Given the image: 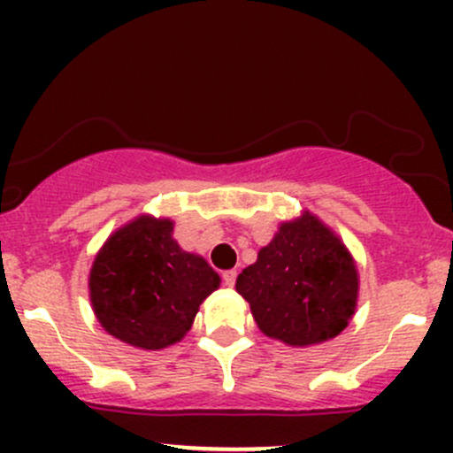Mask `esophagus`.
<instances>
[{
	"label": "esophagus",
	"mask_w": 453,
	"mask_h": 453,
	"mask_svg": "<svg viewBox=\"0 0 453 453\" xmlns=\"http://www.w3.org/2000/svg\"><path fill=\"white\" fill-rule=\"evenodd\" d=\"M221 280L226 288H234V283H236V270H223Z\"/></svg>",
	"instance_id": "34e87169"
}]
</instances>
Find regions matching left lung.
Segmentation results:
<instances>
[{
  "mask_svg": "<svg viewBox=\"0 0 453 453\" xmlns=\"http://www.w3.org/2000/svg\"><path fill=\"white\" fill-rule=\"evenodd\" d=\"M236 292L270 339L304 347L334 339L357 298L356 264L317 217L283 223L257 262L238 274Z\"/></svg>",
  "mask_w": 453,
  "mask_h": 453,
  "instance_id": "1",
  "label": "left lung"
}]
</instances>
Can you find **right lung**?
Segmentation results:
<instances>
[{
  "mask_svg": "<svg viewBox=\"0 0 453 453\" xmlns=\"http://www.w3.org/2000/svg\"><path fill=\"white\" fill-rule=\"evenodd\" d=\"M219 288L206 259L183 251L173 221L138 217L108 238L93 262L89 289L108 334L140 349H161L187 334Z\"/></svg>",
  "mask_w": 453,
  "mask_h": 453,
  "instance_id": "1",
  "label": "right lung"
}]
</instances>
